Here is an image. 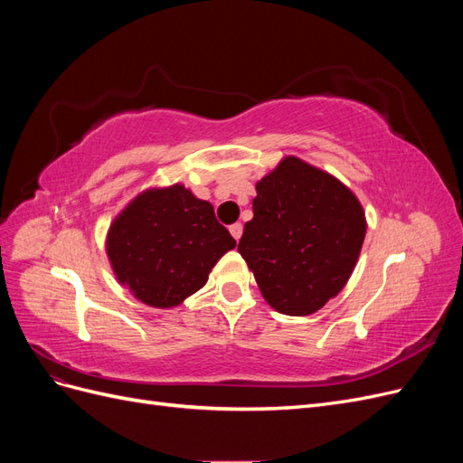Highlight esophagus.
I'll use <instances>...</instances> for the list:
<instances>
[{"label": "esophagus", "instance_id": "1", "mask_svg": "<svg viewBox=\"0 0 463 463\" xmlns=\"http://www.w3.org/2000/svg\"><path fill=\"white\" fill-rule=\"evenodd\" d=\"M230 233L233 235L235 241H240L241 240V233H243L241 223H233V226H230Z\"/></svg>", "mask_w": 463, "mask_h": 463}]
</instances>
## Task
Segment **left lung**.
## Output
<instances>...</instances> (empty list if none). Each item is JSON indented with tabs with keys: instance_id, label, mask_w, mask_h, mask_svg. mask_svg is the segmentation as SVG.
I'll return each mask as SVG.
<instances>
[{
	"instance_id": "obj_1",
	"label": "left lung",
	"mask_w": 463,
	"mask_h": 463,
	"mask_svg": "<svg viewBox=\"0 0 463 463\" xmlns=\"http://www.w3.org/2000/svg\"><path fill=\"white\" fill-rule=\"evenodd\" d=\"M365 232V213L352 189L286 156L257 184L253 220L237 250L272 309L305 317L344 289Z\"/></svg>"
}]
</instances>
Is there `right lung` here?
<instances>
[{"mask_svg":"<svg viewBox=\"0 0 463 463\" xmlns=\"http://www.w3.org/2000/svg\"><path fill=\"white\" fill-rule=\"evenodd\" d=\"M235 240L181 184L146 189L111 222L106 253L118 282L150 307L172 309L199 291Z\"/></svg>","mask_w":463,"mask_h":463,"instance_id":"obj_1","label":"right lung"}]
</instances>
